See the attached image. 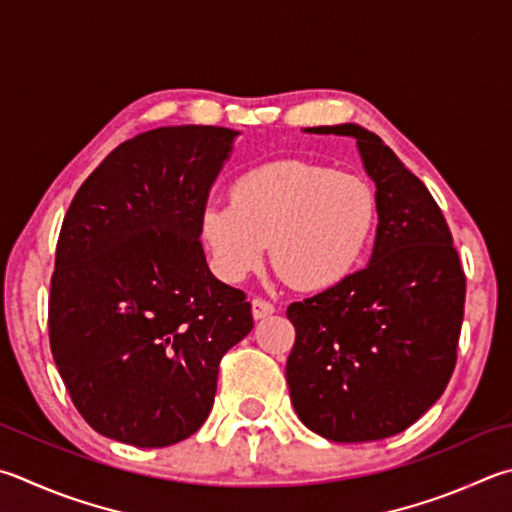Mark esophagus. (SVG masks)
I'll use <instances>...</instances> for the list:
<instances>
[{"instance_id": "esophagus-1", "label": "esophagus", "mask_w": 512, "mask_h": 512, "mask_svg": "<svg viewBox=\"0 0 512 512\" xmlns=\"http://www.w3.org/2000/svg\"><path fill=\"white\" fill-rule=\"evenodd\" d=\"M253 318L255 320H262V318H266V315H271V313H275V306H273V302H268V300H264V297H253Z\"/></svg>"}]
</instances>
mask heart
I'll use <instances>...</instances> for the list:
<instances>
[{
	"label": "heart",
	"mask_w": 512,
	"mask_h": 512,
	"mask_svg": "<svg viewBox=\"0 0 512 512\" xmlns=\"http://www.w3.org/2000/svg\"><path fill=\"white\" fill-rule=\"evenodd\" d=\"M376 219L378 197L367 179L288 159L239 174L230 201L201 208L199 235L221 280H244L271 244L275 271L313 291L342 282L358 266Z\"/></svg>",
	"instance_id": "heart-1"
}]
</instances>
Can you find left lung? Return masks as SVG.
<instances>
[{
  "instance_id": "left-lung-1",
  "label": "left lung",
  "mask_w": 512,
  "mask_h": 512,
  "mask_svg": "<svg viewBox=\"0 0 512 512\" xmlns=\"http://www.w3.org/2000/svg\"><path fill=\"white\" fill-rule=\"evenodd\" d=\"M309 132L356 138L376 181L378 232L362 271L288 304V392L324 439L380 441L414 425L448 387L466 273L432 194L374 132L351 123Z\"/></svg>"
}]
</instances>
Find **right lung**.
Listing matches in <instances>:
<instances>
[{
    "mask_svg": "<svg viewBox=\"0 0 512 512\" xmlns=\"http://www.w3.org/2000/svg\"><path fill=\"white\" fill-rule=\"evenodd\" d=\"M237 132L159 127L120 143L64 215L51 353L80 416L136 448L206 421L219 362L253 329L246 293L212 277L199 215Z\"/></svg>",
    "mask_w": 512,
    "mask_h": 512,
    "instance_id": "right-lung-1",
    "label": "right lung"
}]
</instances>
